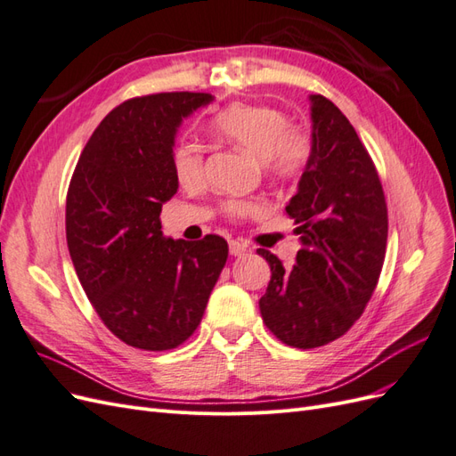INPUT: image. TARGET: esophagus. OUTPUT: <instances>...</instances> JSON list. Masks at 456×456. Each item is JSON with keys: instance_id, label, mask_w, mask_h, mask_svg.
I'll use <instances>...</instances> for the list:
<instances>
[{"instance_id": "obj_1", "label": "esophagus", "mask_w": 456, "mask_h": 456, "mask_svg": "<svg viewBox=\"0 0 456 456\" xmlns=\"http://www.w3.org/2000/svg\"><path fill=\"white\" fill-rule=\"evenodd\" d=\"M228 245H230V255H233V256H240V255L247 253V245L238 240H230Z\"/></svg>"}]
</instances>
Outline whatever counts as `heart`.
I'll return each instance as SVG.
<instances>
[{
	"label": "heart",
	"instance_id": "b5f03b06",
	"mask_svg": "<svg viewBox=\"0 0 456 456\" xmlns=\"http://www.w3.org/2000/svg\"><path fill=\"white\" fill-rule=\"evenodd\" d=\"M213 129L245 154L265 161L266 171L281 181H293L305 173L314 154L312 136L305 129L293 127L283 110L268 104H230L215 118ZM173 171L183 186H200L205 176L201 150L190 142L178 144L173 150ZM253 209L255 205L249 201L228 203L233 216H245Z\"/></svg>",
	"mask_w": 456,
	"mask_h": 456
}]
</instances>
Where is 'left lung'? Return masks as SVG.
Instances as JSON below:
<instances>
[{
    "label": "left lung",
    "mask_w": 456,
    "mask_h": 456,
    "mask_svg": "<svg viewBox=\"0 0 456 456\" xmlns=\"http://www.w3.org/2000/svg\"><path fill=\"white\" fill-rule=\"evenodd\" d=\"M310 118L314 154L285 207L302 243L297 265L285 270L256 251L272 272L258 300L262 322L300 350L342 337L363 314L388 240L380 178L352 123L322 94H310Z\"/></svg>",
    "instance_id": "obj_1"
}]
</instances>
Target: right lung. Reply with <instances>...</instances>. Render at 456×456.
<instances>
[{"label":"right lung","mask_w":456,"mask_h":456,"mask_svg":"<svg viewBox=\"0 0 456 456\" xmlns=\"http://www.w3.org/2000/svg\"><path fill=\"white\" fill-rule=\"evenodd\" d=\"M207 93H159L114 108L81 151L66 196V241L104 325L133 348H176L198 329L228 258L220 236L165 238L178 190L175 136Z\"/></svg>","instance_id":"add662e5"}]
</instances>
